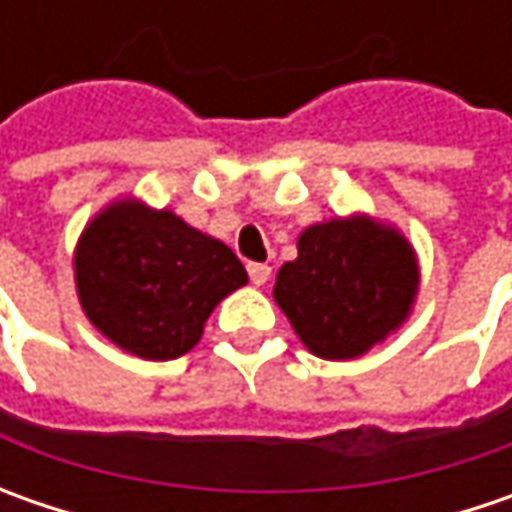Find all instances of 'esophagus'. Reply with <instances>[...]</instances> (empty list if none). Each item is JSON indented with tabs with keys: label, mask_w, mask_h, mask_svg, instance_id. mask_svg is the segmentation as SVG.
<instances>
[{
	"label": "esophagus",
	"mask_w": 512,
	"mask_h": 512,
	"mask_svg": "<svg viewBox=\"0 0 512 512\" xmlns=\"http://www.w3.org/2000/svg\"><path fill=\"white\" fill-rule=\"evenodd\" d=\"M247 273H250V282L256 287H262L270 279V265H262V262H250L247 265Z\"/></svg>",
	"instance_id": "1"
}]
</instances>
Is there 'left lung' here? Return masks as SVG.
<instances>
[{
	"mask_svg": "<svg viewBox=\"0 0 512 512\" xmlns=\"http://www.w3.org/2000/svg\"><path fill=\"white\" fill-rule=\"evenodd\" d=\"M299 256L276 273L273 299L319 359H359L410 319L422 267L402 230L367 213L305 227Z\"/></svg>",
	"mask_w": 512,
	"mask_h": 512,
	"instance_id": "obj_1",
	"label": "left lung"
}]
</instances>
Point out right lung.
<instances>
[{
    "mask_svg": "<svg viewBox=\"0 0 512 512\" xmlns=\"http://www.w3.org/2000/svg\"><path fill=\"white\" fill-rule=\"evenodd\" d=\"M82 313L108 342L148 362L193 350L216 305L247 285L236 253L168 207L119 196L73 247Z\"/></svg>",
    "mask_w": 512,
    "mask_h": 512,
    "instance_id": "add662e5",
    "label": "right lung"
}]
</instances>
